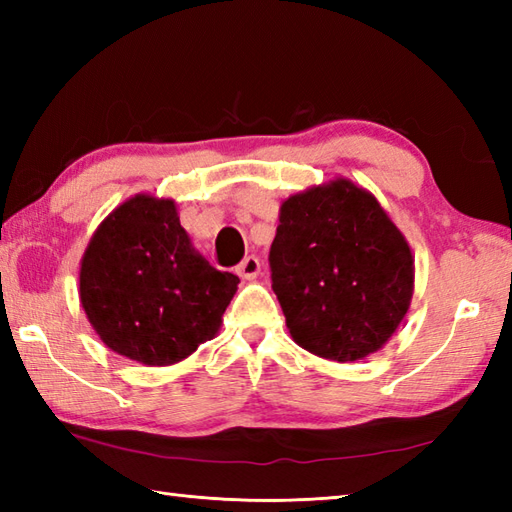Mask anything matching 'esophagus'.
Returning <instances> with one entry per match:
<instances>
[{"instance_id":"esophagus-1","label":"esophagus","mask_w":512,"mask_h":512,"mask_svg":"<svg viewBox=\"0 0 512 512\" xmlns=\"http://www.w3.org/2000/svg\"><path fill=\"white\" fill-rule=\"evenodd\" d=\"M259 270H262V264H259V259L255 255H248L242 264L237 266V275L246 279V281H253L257 279Z\"/></svg>"}]
</instances>
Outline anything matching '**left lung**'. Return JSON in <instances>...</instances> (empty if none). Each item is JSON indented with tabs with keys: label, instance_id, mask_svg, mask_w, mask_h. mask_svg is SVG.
Instances as JSON below:
<instances>
[{
	"label": "left lung",
	"instance_id": "obj_1",
	"mask_svg": "<svg viewBox=\"0 0 512 512\" xmlns=\"http://www.w3.org/2000/svg\"><path fill=\"white\" fill-rule=\"evenodd\" d=\"M268 259L292 341L314 356L361 361L394 336L411 306L409 242L374 193L347 178L281 202Z\"/></svg>",
	"mask_w": 512,
	"mask_h": 512
}]
</instances>
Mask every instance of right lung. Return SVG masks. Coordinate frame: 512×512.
<instances>
[{
	"label": "right lung",
	"instance_id": "right-lung-1",
	"mask_svg": "<svg viewBox=\"0 0 512 512\" xmlns=\"http://www.w3.org/2000/svg\"><path fill=\"white\" fill-rule=\"evenodd\" d=\"M237 284L193 248L176 200L136 193L90 237L79 299L112 352L165 367L213 339Z\"/></svg>",
	"mask_w": 512,
	"mask_h": 512
}]
</instances>
